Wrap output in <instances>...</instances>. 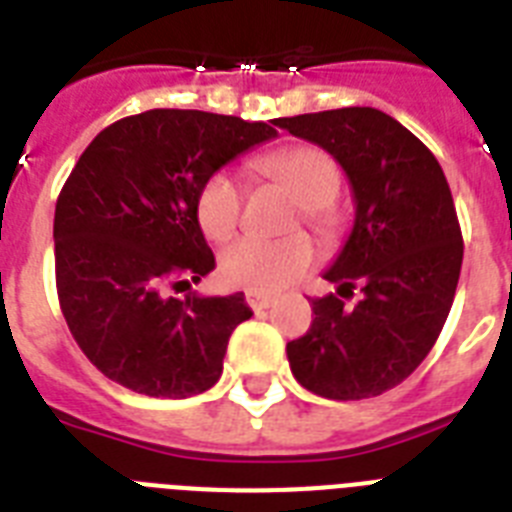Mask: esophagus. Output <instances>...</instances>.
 Wrapping results in <instances>:
<instances>
[{
	"mask_svg": "<svg viewBox=\"0 0 512 512\" xmlns=\"http://www.w3.org/2000/svg\"><path fill=\"white\" fill-rule=\"evenodd\" d=\"M247 305L252 311H265V308H271L273 305V297L271 295H263V292H247Z\"/></svg>",
	"mask_w": 512,
	"mask_h": 512,
	"instance_id": "1",
	"label": "esophagus"
}]
</instances>
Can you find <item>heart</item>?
I'll return each mask as SVG.
<instances>
[{
	"instance_id": "heart-1",
	"label": "heart",
	"mask_w": 512,
	"mask_h": 512,
	"mask_svg": "<svg viewBox=\"0 0 512 512\" xmlns=\"http://www.w3.org/2000/svg\"><path fill=\"white\" fill-rule=\"evenodd\" d=\"M255 170L287 188L303 207V220L321 236H332L337 217L332 201L342 185V172L332 156L319 146H289L257 159ZM244 191L231 172H215L196 193V220L212 241L231 239L241 223ZM313 265V244L295 233L287 239L265 241L247 236L223 249L217 273L225 287L252 292H281L295 284Z\"/></svg>"
}]
</instances>
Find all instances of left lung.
I'll return each mask as SVG.
<instances>
[{"mask_svg": "<svg viewBox=\"0 0 512 512\" xmlns=\"http://www.w3.org/2000/svg\"><path fill=\"white\" fill-rule=\"evenodd\" d=\"M340 162L356 201L345 247L316 297V319L287 342L295 380L316 396L358 401L396 388L436 345L462 268V231L444 170L422 140L377 108L276 119ZM362 292L353 306L352 289Z\"/></svg>", "mask_w": 512, "mask_h": 512, "instance_id": "8db88e82", "label": "left lung"}]
</instances>
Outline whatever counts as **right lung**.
I'll return each instance as SVG.
<instances>
[{"instance_id": "right-lung-1", "label": "right lung", "mask_w": 512, "mask_h": 512, "mask_svg": "<svg viewBox=\"0 0 512 512\" xmlns=\"http://www.w3.org/2000/svg\"><path fill=\"white\" fill-rule=\"evenodd\" d=\"M271 124L154 108L84 148L55 204V284L76 345L108 380L154 398L220 380L231 332L252 316L244 292L172 289L215 268L196 220L201 183L276 138Z\"/></svg>"}]
</instances>
